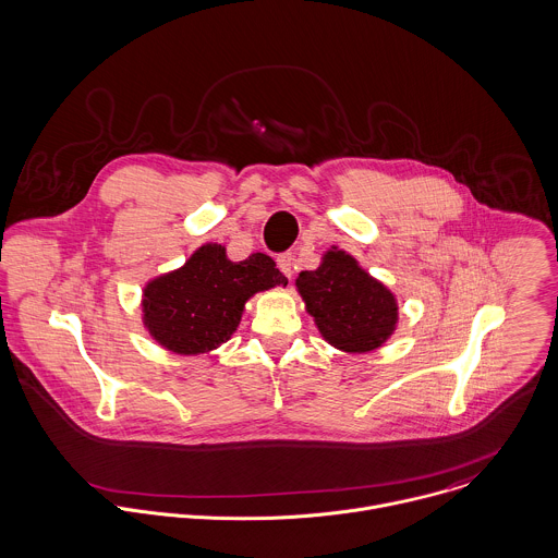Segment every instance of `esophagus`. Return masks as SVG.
<instances>
[{"mask_svg":"<svg viewBox=\"0 0 558 558\" xmlns=\"http://www.w3.org/2000/svg\"><path fill=\"white\" fill-rule=\"evenodd\" d=\"M276 263H278V269H280V271H282L287 278H291V276H293V256H291L289 252H284V254H278Z\"/></svg>","mask_w":558,"mask_h":558,"instance_id":"34e87169","label":"esophagus"}]
</instances>
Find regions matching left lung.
I'll list each match as a JSON object with an SVG mask.
<instances>
[{"label": "left lung", "instance_id": "left-lung-1", "mask_svg": "<svg viewBox=\"0 0 558 558\" xmlns=\"http://www.w3.org/2000/svg\"><path fill=\"white\" fill-rule=\"evenodd\" d=\"M295 287L322 336L340 351H373L397 328V298L344 250H328L317 269L298 276Z\"/></svg>", "mask_w": 558, "mask_h": 558}]
</instances>
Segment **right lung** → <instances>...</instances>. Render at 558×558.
<instances>
[{"instance_id": "obj_1", "label": "right lung", "mask_w": 558, "mask_h": 558, "mask_svg": "<svg viewBox=\"0 0 558 558\" xmlns=\"http://www.w3.org/2000/svg\"><path fill=\"white\" fill-rule=\"evenodd\" d=\"M287 282L274 258L263 252L232 263L223 245L205 243L183 267L144 287L142 322L148 335L172 353H209L236 330L254 293Z\"/></svg>"}]
</instances>
